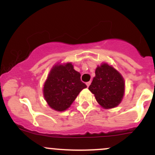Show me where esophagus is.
Here are the masks:
<instances>
[{"mask_svg":"<svg viewBox=\"0 0 155 155\" xmlns=\"http://www.w3.org/2000/svg\"><path fill=\"white\" fill-rule=\"evenodd\" d=\"M91 85V82H86V85H87V87H89V85Z\"/></svg>","mask_w":155,"mask_h":155,"instance_id":"34e87169","label":"esophagus"}]
</instances>
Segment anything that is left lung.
Segmentation results:
<instances>
[{
    "label": "left lung",
    "instance_id": "obj_1",
    "mask_svg": "<svg viewBox=\"0 0 155 155\" xmlns=\"http://www.w3.org/2000/svg\"><path fill=\"white\" fill-rule=\"evenodd\" d=\"M88 89L103 107L110 109L121 103L124 96V81L115 69L103 64L97 68L95 77Z\"/></svg>",
    "mask_w": 155,
    "mask_h": 155
}]
</instances>
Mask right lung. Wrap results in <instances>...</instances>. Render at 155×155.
I'll return each mask as SVG.
<instances>
[{"mask_svg":"<svg viewBox=\"0 0 155 155\" xmlns=\"http://www.w3.org/2000/svg\"><path fill=\"white\" fill-rule=\"evenodd\" d=\"M80 77V73L73 69L71 63L53 67L43 87L48 106L59 112L68 109L79 92L87 87Z\"/></svg>","mask_w":155,"mask_h":155,"instance_id":"obj_1","label":"right lung"}]
</instances>
